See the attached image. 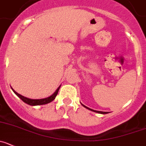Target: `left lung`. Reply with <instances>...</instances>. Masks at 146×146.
Listing matches in <instances>:
<instances>
[{
  "mask_svg": "<svg viewBox=\"0 0 146 146\" xmlns=\"http://www.w3.org/2000/svg\"><path fill=\"white\" fill-rule=\"evenodd\" d=\"M83 106H84V107H85V108H86V109H88V110H91V111H94V112H96V113H99V114H108V111H96V110H92V109H90V108H88V107H86L85 105H84V104H82Z\"/></svg>",
  "mask_w": 146,
  "mask_h": 146,
  "instance_id": "obj_1",
  "label": "left lung"
}]
</instances>
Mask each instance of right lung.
<instances>
[{"mask_svg":"<svg viewBox=\"0 0 146 146\" xmlns=\"http://www.w3.org/2000/svg\"><path fill=\"white\" fill-rule=\"evenodd\" d=\"M60 86H61V85L58 88H57L56 91H55V92H54V93L51 95V96H48V97H47V98H44V99H29V98L25 97V96H22V95L19 94H18L17 92H15L13 88H12V90H13V92L16 94V96H19V97L20 99H21V100L24 102V103H26V104H29V105H31V106H37V105H42V104H48V103H50V102H52V101L55 99V97H56L57 94H58V91H59Z\"/></svg>","mask_w":146,"mask_h":146,"instance_id":"right-lung-1","label":"right lung"}]
</instances>
